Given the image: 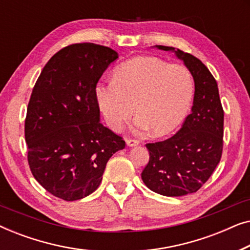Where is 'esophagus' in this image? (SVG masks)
Listing matches in <instances>:
<instances>
[{
  "label": "esophagus",
  "instance_id": "esophagus-1",
  "mask_svg": "<svg viewBox=\"0 0 250 250\" xmlns=\"http://www.w3.org/2000/svg\"><path fill=\"white\" fill-rule=\"evenodd\" d=\"M139 141L138 140H134V139H127L126 140V145H127L128 146H139Z\"/></svg>",
  "mask_w": 250,
  "mask_h": 250
}]
</instances>
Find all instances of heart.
Returning <instances> with one entry per match:
<instances>
[{
  "label": "heart",
  "instance_id": "heart-1",
  "mask_svg": "<svg viewBox=\"0 0 250 250\" xmlns=\"http://www.w3.org/2000/svg\"><path fill=\"white\" fill-rule=\"evenodd\" d=\"M194 83L182 64H169L155 57H136L114 73V80H101L94 93L107 125L119 131L135 112L138 131L151 128L162 136L183 122L193 98Z\"/></svg>",
  "mask_w": 250,
  "mask_h": 250
}]
</instances>
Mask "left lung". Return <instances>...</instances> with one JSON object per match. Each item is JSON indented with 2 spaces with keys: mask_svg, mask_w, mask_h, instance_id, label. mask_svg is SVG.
<instances>
[{
  "mask_svg": "<svg viewBox=\"0 0 250 250\" xmlns=\"http://www.w3.org/2000/svg\"><path fill=\"white\" fill-rule=\"evenodd\" d=\"M156 47L175 53L190 70L194 82L193 105L176 134L146 145L150 158L141 177L150 190L162 196H187L197 192L220 163L224 111L216 81L199 59L172 46Z\"/></svg>",
  "mask_w": 250,
  "mask_h": 250,
  "instance_id": "8db88e82",
  "label": "left lung"
}]
</instances>
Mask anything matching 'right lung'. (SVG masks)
Wrapping results in <instances>:
<instances>
[{"mask_svg":"<svg viewBox=\"0 0 250 250\" xmlns=\"http://www.w3.org/2000/svg\"><path fill=\"white\" fill-rule=\"evenodd\" d=\"M118 58L110 47L78 43L63 47L44 66L25 121L28 164L51 194L82 199L100 186L105 165L125 141L100 123L94 88Z\"/></svg>","mask_w":250,"mask_h":250,"instance_id":"add662e5","label":"right lung"}]
</instances>
